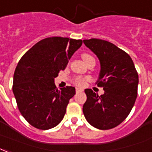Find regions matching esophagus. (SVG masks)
Wrapping results in <instances>:
<instances>
[{
	"instance_id": "obj_1",
	"label": "esophagus",
	"mask_w": 152,
	"mask_h": 152,
	"mask_svg": "<svg viewBox=\"0 0 152 152\" xmlns=\"http://www.w3.org/2000/svg\"><path fill=\"white\" fill-rule=\"evenodd\" d=\"M82 91H83V89H82V88H76V92L77 93H80V92H82Z\"/></svg>"
}]
</instances>
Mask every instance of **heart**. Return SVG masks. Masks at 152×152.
Here are the masks:
<instances>
[{
	"instance_id": "1",
	"label": "heart",
	"mask_w": 152,
	"mask_h": 152,
	"mask_svg": "<svg viewBox=\"0 0 152 152\" xmlns=\"http://www.w3.org/2000/svg\"><path fill=\"white\" fill-rule=\"evenodd\" d=\"M81 57H82V59H83V60L85 61V60H86L88 58H89V57H91V56H89V55H88V54H83ZM86 80H87V78L78 77V78H76V79L75 80V84H76L77 86L83 87V86H85V82H86Z\"/></svg>"
}]
</instances>
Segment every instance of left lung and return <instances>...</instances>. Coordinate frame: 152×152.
Segmentation results:
<instances>
[{"mask_svg": "<svg viewBox=\"0 0 152 152\" xmlns=\"http://www.w3.org/2000/svg\"><path fill=\"white\" fill-rule=\"evenodd\" d=\"M83 42L100 61L96 84L104 91L98 96L90 88L85 89L87 101L83 113L93 126L110 130L122 123L133 108L138 94V72L130 56L113 43L97 39Z\"/></svg>", "mask_w": 152, "mask_h": 152, "instance_id": "8db88e82", "label": "left lung"}]
</instances>
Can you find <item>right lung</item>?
Listing matches in <instances>:
<instances>
[{"instance_id":"obj_1","label":"right lung","mask_w":152,"mask_h":152,"mask_svg":"<svg viewBox=\"0 0 152 152\" xmlns=\"http://www.w3.org/2000/svg\"><path fill=\"white\" fill-rule=\"evenodd\" d=\"M83 41L50 37L37 42L19 60L13 92L24 118L34 127L49 130L61 122L76 88H56L55 78L64 70Z\"/></svg>"}]
</instances>
